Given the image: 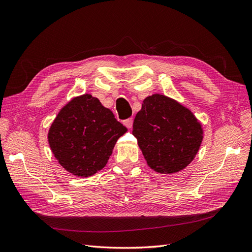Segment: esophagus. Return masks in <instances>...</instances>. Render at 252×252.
<instances>
[{"label": "esophagus", "mask_w": 252, "mask_h": 252, "mask_svg": "<svg viewBox=\"0 0 252 252\" xmlns=\"http://www.w3.org/2000/svg\"><path fill=\"white\" fill-rule=\"evenodd\" d=\"M132 124H133V120H132V118H130V119H127V120H125V121H124V125H125L128 129H130V128L132 127Z\"/></svg>", "instance_id": "obj_1"}]
</instances>
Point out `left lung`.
Wrapping results in <instances>:
<instances>
[{"instance_id":"obj_1","label":"left lung","mask_w":252,"mask_h":252,"mask_svg":"<svg viewBox=\"0 0 252 252\" xmlns=\"http://www.w3.org/2000/svg\"><path fill=\"white\" fill-rule=\"evenodd\" d=\"M132 134L148 166L159 173H175L192 162L203 141V128L185 106L156 94L143 101Z\"/></svg>"}]
</instances>
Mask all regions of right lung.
<instances>
[{"label":"right lung","mask_w":252,"mask_h":252,"mask_svg":"<svg viewBox=\"0 0 252 252\" xmlns=\"http://www.w3.org/2000/svg\"><path fill=\"white\" fill-rule=\"evenodd\" d=\"M127 128L89 94L73 97L60 110L48 131V143L59 164L81 178L107 164L118 139Z\"/></svg>","instance_id":"1"}]
</instances>
